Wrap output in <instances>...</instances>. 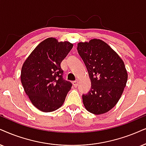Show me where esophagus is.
<instances>
[{"label":"esophagus","instance_id":"esophagus-1","mask_svg":"<svg viewBox=\"0 0 146 146\" xmlns=\"http://www.w3.org/2000/svg\"><path fill=\"white\" fill-rule=\"evenodd\" d=\"M78 81H75V82H73V86L75 87V88H76V87H77V86H78Z\"/></svg>","mask_w":146,"mask_h":146}]
</instances>
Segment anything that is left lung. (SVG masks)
<instances>
[{"instance_id": "left-lung-1", "label": "left lung", "mask_w": 146, "mask_h": 146, "mask_svg": "<svg viewBox=\"0 0 146 146\" xmlns=\"http://www.w3.org/2000/svg\"><path fill=\"white\" fill-rule=\"evenodd\" d=\"M77 51L86 64L91 80V90L82 96L88 112L102 114L119 102L127 82V71L119 54L100 39L79 42Z\"/></svg>"}]
</instances>
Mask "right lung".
Masks as SVG:
<instances>
[{
  "mask_svg": "<svg viewBox=\"0 0 146 146\" xmlns=\"http://www.w3.org/2000/svg\"><path fill=\"white\" fill-rule=\"evenodd\" d=\"M73 46L69 42L48 38L40 42L23 62L21 84L38 110L52 112L63 104L72 84L62 79L60 63Z\"/></svg>",
  "mask_w": 146,
  "mask_h": 146,
  "instance_id": "1",
  "label": "right lung"
}]
</instances>
